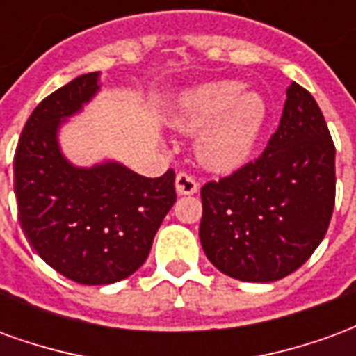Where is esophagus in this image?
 Here are the masks:
<instances>
[{
	"label": "esophagus",
	"mask_w": 356,
	"mask_h": 356,
	"mask_svg": "<svg viewBox=\"0 0 356 356\" xmlns=\"http://www.w3.org/2000/svg\"><path fill=\"white\" fill-rule=\"evenodd\" d=\"M175 191H177V194H194L198 193V183L193 175L181 171L175 177Z\"/></svg>",
	"instance_id": "obj_1"
}]
</instances>
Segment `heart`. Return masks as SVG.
I'll return each mask as SVG.
<instances>
[{
	"label": "heart",
	"instance_id": "obj_1",
	"mask_svg": "<svg viewBox=\"0 0 356 356\" xmlns=\"http://www.w3.org/2000/svg\"><path fill=\"white\" fill-rule=\"evenodd\" d=\"M268 106L259 91H244L236 80L209 81L186 91L173 122L183 129H202L200 160L213 170H232L252 156L261 139Z\"/></svg>",
	"mask_w": 356,
	"mask_h": 356
}]
</instances>
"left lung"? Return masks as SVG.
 <instances>
[{
  "instance_id": "left-lung-1",
  "label": "left lung",
  "mask_w": 356,
  "mask_h": 356,
  "mask_svg": "<svg viewBox=\"0 0 356 356\" xmlns=\"http://www.w3.org/2000/svg\"><path fill=\"white\" fill-rule=\"evenodd\" d=\"M200 242L221 273L275 282L298 270L328 231L336 147L318 104L291 81L263 154L202 186Z\"/></svg>"
}]
</instances>
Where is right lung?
<instances>
[{"mask_svg":"<svg viewBox=\"0 0 356 356\" xmlns=\"http://www.w3.org/2000/svg\"><path fill=\"white\" fill-rule=\"evenodd\" d=\"M99 89V72H89L45 97L28 118L13 162L28 242L49 267L88 286L120 282L147 261L177 200L173 170L150 179L110 160L91 168L66 160L58 129Z\"/></svg>","mask_w":356,"mask_h":356,"instance_id":"right-lung-1","label":"right lung"}]
</instances>
